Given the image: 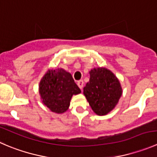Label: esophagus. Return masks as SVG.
I'll list each match as a JSON object with an SVG mask.
<instances>
[{
	"instance_id": "esophagus-1",
	"label": "esophagus",
	"mask_w": 157,
	"mask_h": 157,
	"mask_svg": "<svg viewBox=\"0 0 157 157\" xmlns=\"http://www.w3.org/2000/svg\"><path fill=\"white\" fill-rule=\"evenodd\" d=\"M83 84H84V82H83V80H79L78 82H77V85H78V86H79V87H80L81 90L83 89Z\"/></svg>"
}]
</instances>
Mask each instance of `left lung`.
Returning <instances> with one entry per match:
<instances>
[{"label": "left lung", "mask_w": 157, "mask_h": 157, "mask_svg": "<svg viewBox=\"0 0 157 157\" xmlns=\"http://www.w3.org/2000/svg\"><path fill=\"white\" fill-rule=\"evenodd\" d=\"M123 94L119 79L106 67H94L83 87V95L98 116L106 115L117 106Z\"/></svg>", "instance_id": "obj_1"}]
</instances>
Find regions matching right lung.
Returning <instances> with one entry per match:
<instances>
[{
    "mask_svg": "<svg viewBox=\"0 0 157 157\" xmlns=\"http://www.w3.org/2000/svg\"><path fill=\"white\" fill-rule=\"evenodd\" d=\"M80 93L71 74L63 68L48 70L39 83L42 103L55 113L66 112L73 96Z\"/></svg>",
    "mask_w": 157,
    "mask_h": 157,
    "instance_id": "add662e5",
    "label": "right lung"
}]
</instances>
